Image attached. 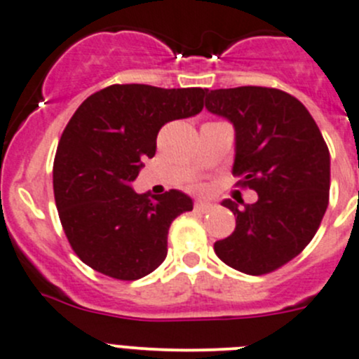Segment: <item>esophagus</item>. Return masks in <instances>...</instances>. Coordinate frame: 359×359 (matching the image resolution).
<instances>
[{
    "label": "esophagus",
    "instance_id": "obj_1",
    "mask_svg": "<svg viewBox=\"0 0 359 359\" xmlns=\"http://www.w3.org/2000/svg\"><path fill=\"white\" fill-rule=\"evenodd\" d=\"M210 209H212V203H209V202H202V200H200V202L195 203L196 212H209Z\"/></svg>",
    "mask_w": 359,
    "mask_h": 359
}]
</instances>
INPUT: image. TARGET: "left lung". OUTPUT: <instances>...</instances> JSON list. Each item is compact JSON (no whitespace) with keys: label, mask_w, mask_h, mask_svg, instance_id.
Returning <instances> with one entry per match:
<instances>
[{"label":"left lung","mask_w":359,"mask_h":359,"mask_svg":"<svg viewBox=\"0 0 359 359\" xmlns=\"http://www.w3.org/2000/svg\"><path fill=\"white\" fill-rule=\"evenodd\" d=\"M205 108L233 126L232 172L259 195L243 207L223 200L236 230L214 251L241 273H271L299 255L319 229L330 198V150L308 109L281 90H207Z\"/></svg>","instance_id":"obj_1"}]
</instances>
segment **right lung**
<instances>
[{"instance_id":"obj_1","label":"right lung","mask_w":359,"mask_h":359,"mask_svg":"<svg viewBox=\"0 0 359 359\" xmlns=\"http://www.w3.org/2000/svg\"><path fill=\"white\" fill-rule=\"evenodd\" d=\"M205 92L111 85L76 109L56 150L53 189L67 239L86 266L130 281L166 259L170 225L193 200L179 189L138 195L130 184L156 154L161 127L198 115Z\"/></svg>"}]
</instances>
